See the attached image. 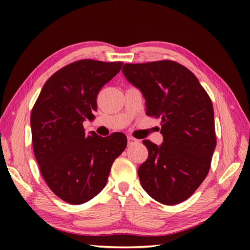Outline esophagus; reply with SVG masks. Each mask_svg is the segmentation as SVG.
<instances>
[{
	"label": "esophagus",
	"instance_id": "34e87169",
	"mask_svg": "<svg viewBox=\"0 0 250 250\" xmlns=\"http://www.w3.org/2000/svg\"><path fill=\"white\" fill-rule=\"evenodd\" d=\"M135 143H139V140L138 139H135L133 137H128V145H135Z\"/></svg>",
	"mask_w": 250,
	"mask_h": 250
}]
</instances>
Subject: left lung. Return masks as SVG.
Instances as JSON below:
<instances>
[{
	"label": "left lung",
	"mask_w": 250,
	"mask_h": 250,
	"mask_svg": "<svg viewBox=\"0 0 250 250\" xmlns=\"http://www.w3.org/2000/svg\"><path fill=\"white\" fill-rule=\"evenodd\" d=\"M122 73L141 90L146 115L161 118L162 145L143 140L149 156L138 170L142 188L161 204H179L208 174L216 146L211 100L196 76L176 62L125 64Z\"/></svg>",
	"instance_id": "obj_1"
}]
</instances>
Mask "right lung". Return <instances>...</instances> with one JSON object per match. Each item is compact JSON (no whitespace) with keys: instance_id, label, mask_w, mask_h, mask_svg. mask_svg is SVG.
I'll list each match as a JSON object with an SVG mask.
<instances>
[{"instance_id":"obj_1","label":"right lung","mask_w":250,"mask_h":250,"mask_svg":"<svg viewBox=\"0 0 250 250\" xmlns=\"http://www.w3.org/2000/svg\"><path fill=\"white\" fill-rule=\"evenodd\" d=\"M121 62L82 59L62 67L42 88L31 113L33 150L40 171L54 194L69 204L86 203L107 184L111 166L125 151L121 132L86 135L97 96L121 69Z\"/></svg>"}]
</instances>
